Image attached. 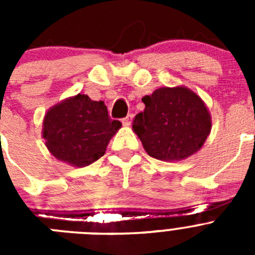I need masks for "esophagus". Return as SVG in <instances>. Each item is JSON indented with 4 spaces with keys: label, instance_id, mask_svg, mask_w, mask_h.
Here are the masks:
<instances>
[{
    "label": "esophagus",
    "instance_id": "34e87169",
    "mask_svg": "<svg viewBox=\"0 0 255 255\" xmlns=\"http://www.w3.org/2000/svg\"><path fill=\"white\" fill-rule=\"evenodd\" d=\"M131 120H132V115L130 114V115H128L125 119H123V124H124V125H130Z\"/></svg>",
    "mask_w": 255,
    "mask_h": 255
}]
</instances>
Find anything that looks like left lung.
Segmentation results:
<instances>
[{
  "instance_id": "obj_1",
  "label": "left lung",
  "mask_w": 255,
  "mask_h": 255,
  "mask_svg": "<svg viewBox=\"0 0 255 255\" xmlns=\"http://www.w3.org/2000/svg\"><path fill=\"white\" fill-rule=\"evenodd\" d=\"M141 101L145 108L135 116L132 130L150 157L181 161L202 148L212 120L198 94L186 87H163Z\"/></svg>"
}]
</instances>
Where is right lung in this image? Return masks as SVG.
Instances as JSON below:
<instances>
[{
  "instance_id": "right-lung-1",
  "label": "right lung",
  "mask_w": 255,
  "mask_h": 255,
  "mask_svg": "<svg viewBox=\"0 0 255 255\" xmlns=\"http://www.w3.org/2000/svg\"><path fill=\"white\" fill-rule=\"evenodd\" d=\"M120 128V121L110 119L103 101L79 93L49 108L42 135L56 158L85 167L105 154L108 141Z\"/></svg>"
}]
</instances>
